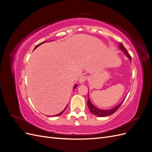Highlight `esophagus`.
I'll list each match as a JSON object with an SVG mask.
<instances>
[{"instance_id": "esophagus-1", "label": "esophagus", "mask_w": 152, "mask_h": 152, "mask_svg": "<svg viewBox=\"0 0 152 152\" xmlns=\"http://www.w3.org/2000/svg\"><path fill=\"white\" fill-rule=\"evenodd\" d=\"M87 76L83 75V76L80 77L79 80V83L81 84H84L85 83V81L87 80Z\"/></svg>"}]
</instances>
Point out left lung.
Here are the masks:
<instances>
[{
    "instance_id": "8db88e82",
    "label": "left lung",
    "mask_w": 152,
    "mask_h": 152,
    "mask_svg": "<svg viewBox=\"0 0 152 152\" xmlns=\"http://www.w3.org/2000/svg\"><path fill=\"white\" fill-rule=\"evenodd\" d=\"M119 48L121 50L125 53V54L126 56L128 57V58L130 59V61H131V57L129 54H128L127 53V50H126V49L124 47V45L122 43L119 44ZM125 99V98H124ZM124 99H123L122 102H121V103H119L118 105H117L115 107H113L111 109H109V110H102V109H99L97 107H96L94 105H93L92 104L91 102L90 101V99L89 98V96H88V102H87V105H88V107L89 108L90 112L93 113L94 115H96L98 117H107L110 115L113 114V113L115 112L117 110H118V108L121 107V104H122L123 102L124 101Z\"/></svg>"
}]
</instances>
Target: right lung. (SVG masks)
Listing matches in <instances>:
<instances>
[{
    "label": "right lung",
    "instance_id": "add662e5",
    "mask_svg": "<svg viewBox=\"0 0 152 152\" xmlns=\"http://www.w3.org/2000/svg\"><path fill=\"white\" fill-rule=\"evenodd\" d=\"M44 42H41V43H40L39 44H38V45H36V46H35V49H36L37 48L38 46H39V45H40V44H43V43H44ZM77 84H75V86H74V87H73V89H74L75 88V87H77ZM67 106H68V104H67ZM67 106H66V108H65V109H64V110H63V112H61V113H58V114H57V115H53L52 117H55V116H59V115H61V114H62V113H63L64 112V111H65V110L66 109V108H67Z\"/></svg>",
    "mask_w": 152,
    "mask_h": 152
}]
</instances>
